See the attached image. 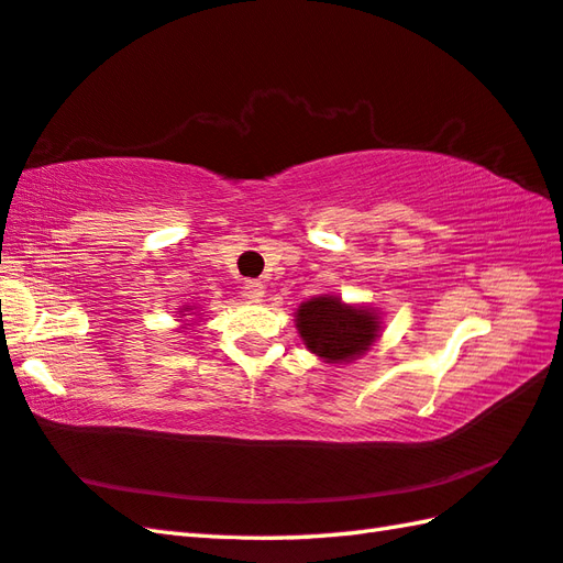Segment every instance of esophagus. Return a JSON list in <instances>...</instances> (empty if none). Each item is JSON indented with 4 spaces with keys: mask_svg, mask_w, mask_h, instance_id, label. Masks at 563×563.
I'll use <instances>...</instances> for the list:
<instances>
[{
    "mask_svg": "<svg viewBox=\"0 0 563 563\" xmlns=\"http://www.w3.org/2000/svg\"><path fill=\"white\" fill-rule=\"evenodd\" d=\"M244 297L249 302H261L266 297V285L258 280H246L244 283Z\"/></svg>",
    "mask_w": 563,
    "mask_h": 563,
    "instance_id": "obj_1",
    "label": "esophagus"
}]
</instances>
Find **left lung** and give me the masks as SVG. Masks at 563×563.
Returning a JSON list of instances; mask_svg holds the SVG:
<instances>
[{"label": "left lung", "instance_id": "obj_1", "mask_svg": "<svg viewBox=\"0 0 563 563\" xmlns=\"http://www.w3.org/2000/svg\"><path fill=\"white\" fill-rule=\"evenodd\" d=\"M305 349L329 365H345L365 355L382 336L375 307L343 302L339 295H317L295 312Z\"/></svg>", "mask_w": 563, "mask_h": 563}]
</instances>
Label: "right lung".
Instances as JSON below:
<instances>
[{"label":"right lung","mask_w":563,"mask_h":563,"mask_svg":"<svg viewBox=\"0 0 563 563\" xmlns=\"http://www.w3.org/2000/svg\"><path fill=\"white\" fill-rule=\"evenodd\" d=\"M198 312H200L198 307H194V305H184V307H181V319H178V321H181V327H178V329H188L190 324H196V321H194V319H188V317H200Z\"/></svg>","instance_id":"1"}]
</instances>
